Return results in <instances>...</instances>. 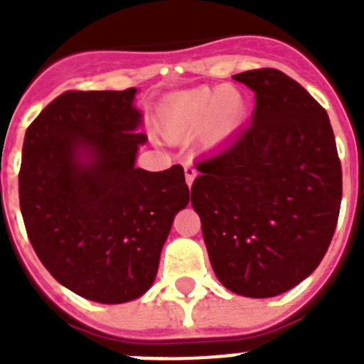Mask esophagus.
Here are the masks:
<instances>
[{"mask_svg": "<svg viewBox=\"0 0 364 364\" xmlns=\"http://www.w3.org/2000/svg\"><path fill=\"white\" fill-rule=\"evenodd\" d=\"M184 173H186V182H188V186L191 188L193 180L197 178V169L193 166H184Z\"/></svg>", "mask_w": 364, "mask_h": 364, "instance_id": "obj_1", "label": "esophagus"}]
</instances>
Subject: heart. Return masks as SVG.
<instances>
[{
	"label": "heart",
	"instance_id": "obj_1",
	"mask_svg": "<svg viewBox=\"0 0 364 364\" xmlns=\"http://www.w3.org/2000/svg\"><path fill=\"white\" fill-rule=\"evenodd\" d=\"M160 127L173 140H186L202 131L208 144L230 136L246 117V102L226 85L195 87L167 98L160 107Z\"/></svg>",
	"mask_w": 364,
	"mask_h": 364
}]
</instances>
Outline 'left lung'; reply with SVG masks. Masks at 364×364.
<instances>
[{
  "label": "left lung",
  "instance_id": "8db88e82",
  "mask_svg": "<svg viewBox=\"0 0 364 364\" xmlns=\"http://www.w3.org/2000/svg\"><path fill=\"white\" fill-rule=\"evenodd\" d=\"M255 92L253 122L197 164L191 205L218 281L275 297L314 272L336 233L343 171L330 118L277 69L235 74Z\"/></svg>",
  "mask_w": 364,
  "mask_h": 364
}]
</instances>
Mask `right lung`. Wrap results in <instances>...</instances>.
Listing matches in <instances>:
<instances>
[{"label":"right lung","mask_w":364,"mask_h":364,"mask_svg":"<svg viewBox=\"0 0 364 364\" xmlns=\"http://www.w3.org/2000/svg\"><path fill=\"white\" fill-rule=\"evenodd\" d=\"M136 89L65 91L27 127L19 208L41 264L95 302L120 304L153 284L173 218L189 202L182 166H134Z\"/></svg>","instance_id":"add662e5"}]
</instances>
